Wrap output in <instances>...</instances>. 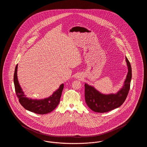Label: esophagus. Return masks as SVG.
<instances>
[{
	"mask_svg": "<svg viewBox=\"0 0 147 147\" xmlns=\"http://www.w3.org/2000/svg\"><path fill=\"white\" fill-rule=\"evenodd\" d=\"M79 78V76H77V78Z\"/></svg>",
	"mask_w": 147,
	"mask_h": 147,
	"instance_id": "34e87169",
	"label": "esophagus"
}]
</instances>
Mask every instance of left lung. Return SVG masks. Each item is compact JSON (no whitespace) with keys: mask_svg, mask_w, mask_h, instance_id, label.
<instances>
[{"mask_svg":"<svg viewBox=\"0 0 147 147\" xmlns=\"http://www.w3.org/2000/svg\"><path fill=\"white\" fill-rule=\"evenodd\" d=\"M128 73L123 86L116 94H103L94 87L85 84V98L88 107L96 112L104 113L118 108L123 104L128 95L132 79V68L126 57Z\"/></svg>","mask_w":147,"mask_h":147,"instance_id":"obj_1","label":"left lung"}]
</instances>
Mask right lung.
I'll use <instances>...</instances> for the list:
<instances>
[{
  "label": "right lung",
  "instance_id": "1",
  "mask_svg": "<svg viewBox=\"0 0 147 147\" xmlns=\"http://www.w3.org/2000/svg\"><path fill=\"white\" fill-rule=\"evenodd\" d=\"M18 64L16 65L14 74L15 90L17 97L21 104L26 110L40 115H44L52 111L58 105L63 91L64 84H61L59 88L53 94L47 98L37 100L26 97L19 84L18 76Z\"/></svg>",
  "mask_w": 147,
  "mask_h": 147
}]
</instances>
